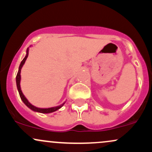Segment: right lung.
<instances>
[{
    "mask_svg": "<svg viewBox=\"0 0 152 152\" xmlns=\"http://www.w3.org/2000/svg\"><path fill=\"white\" fill-rule=\"evenodd\" d=\"M26 52H27V53H26L25 58L23 59V61H21V63H20V66H19L18 74H17V76H16V85H17V88H18V92H19V95H20V99H21V100L23 101V102L24 104H25L29 108V109H31V110H33V111H36V112H40V113H42V114H48V113H51V112H53V111H57V110L60 109V108H61L62 106H64V104H62L61 105L58 106H55V107L48 108V109H41V108L36 107V106H33L32 104H30V103L28 102V101L27 100V99H26V97H25V96H24L23 94L22 91H21V89H20V70H21L23 66V64H25V61H26V58H28V48H27V51H26Z\"/></svg>",
    "mask_w": 152,
    "mask_h": 152,
    "instance_id": "obj_1",
    "label": "right lung"
}]
</instances>
